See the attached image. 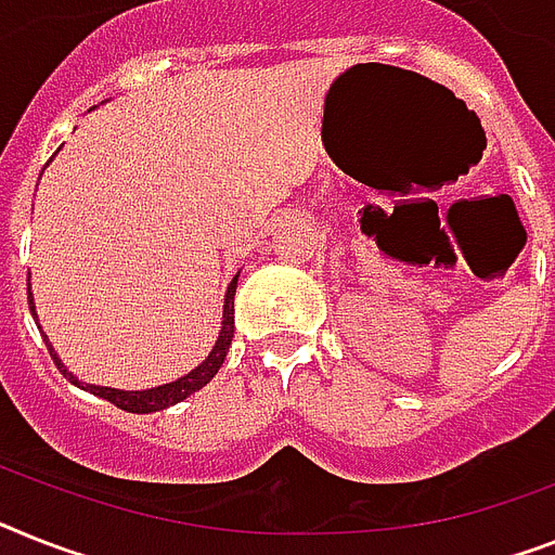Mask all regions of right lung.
Wrapping results in <instances>:
<instances>
[{"label": "right lung", "mask_w": 555, "mask_h": 555, "mask_svg": "<svg viewBox=\"0 0 555 555\" xmlns=\"http://www.w3.org/2000/svg\"><path fill=\"white\" fill-rule=\"evenodd\" d=\"M235 288H237V278H232V283L227 286V297H223V326H221V334H218L215 349L209 351V357H206L198 369L190 371L186 377L176 379V383H167V386L146 388V391H118V388L85 386V383H79V379L73 377L70 371L64 369V363L56 357V351H53V346L48 343V337H44V346H48V351H50V357H53L56 369L62 371L64 377L70 379L73 386L85 388V391H90V393H95V397H102V400L113 402L116 409L130 411V414H153V411L169 409V405H176V402L186 400L190 393H195L198 388H204L206 383H209V379L218 374V369L223 365V357H227L229 346H232V334H235ZM27 304H30V311H34V318H36L34 297H30V292H27Z\"/></svg>", "instance_id": "1"}]
</instances>
